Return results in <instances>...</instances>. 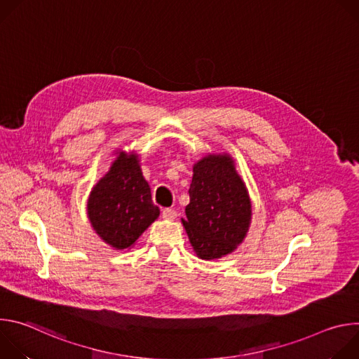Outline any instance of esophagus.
I'll use <instances>...</instances> for the list:
<instances>
[{
    "instance_id": "1",
    "label": "esophagus",
    "mask_w": 359,
    "mask_h": 359,
    "mask_svg": "<svg viewBox=\"0 0 359 359\" xmlns=\"http://www.w3.org/2000/svg\"><path fill=\"white\" fill-rule=\"evenodd\" d=\"M162 216H163L165 220H175L176 216H177V212L173 210V209H163Z\"/></svg>"
}]
</instances>
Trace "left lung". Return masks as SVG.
<instances>
[{"instance_id": "obj_1", "label": "left lung", "mask_w": 359, "mask_h": 359, "mask_svg": "<svg viewBox=\"0 0 359 359\" xmlns=\"http://www.w3.org/2000/svg\"><path fill=\"white\" fill-rule=\"evenodd\" d=\"M190 203L182 223L197 257L220 259L244 240L251 222V201L227 153L209 155L193 166Z\"/></svg>"}]
</instances>
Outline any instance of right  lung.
Segmentation results:
<instances>
[{"mask_svg":"<svg viewBox=\"0 0 359 359\" xmlns=\"http://www.w3.org/2000/svg\"><path fill=\"white\" fill-rule=\"evenodd\" d=\"M86 210L93 230L107 244L118 250L135 244L161 215L151 201L137 155L118 151L109 172L93 186Z\"/></svg>","mask_w":359,"mask_h":359,"instance_id":"right-lung-1","label":"right lung"}]
</instances>
